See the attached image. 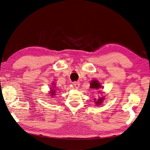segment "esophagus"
I'll return each instance as SVG.
<instances>
[{"instance_id":"34e87169","label":"esophagus","mask_w":150,"mask_h":150,"mask_svg":"<svg viewBox=\"0 0 150 150\" xmlns=\"http://www.w3.org/2000/svg\"><path fill=\"white\" fill-rule=\"evenodd\" d=\"M73 85L74 86V87H75V88H78L80 87V82H78V81H74V82L73 83Z\"/></svg>"}]
</instances>
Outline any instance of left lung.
I'll return each instance as SVG.
<instances>
[{"label":"left lung","instance_id":"8db88e82","mask_svg":"<svg viewBox=\"0 0 150 150\" xmlns=\"http://www.w3.org/2000/svg\"><path fill=\"white\" fill-rule=\"evenodd\" d=\"M90 88L91 89H96V90H99L100 88H102V86H101L100 83H99L98 81L97 80H92L91 83V84H90ZM100 91H98V92H100ZM100 93H103V92H101ZM98 98L97 100L96 101V99L95 98V103H96V105H97V106H100L101 105V103H103V101H104L105 100V97H100V96H98Z\"/></svg>","mask_w":150,"mask_h":150}]
</instances>
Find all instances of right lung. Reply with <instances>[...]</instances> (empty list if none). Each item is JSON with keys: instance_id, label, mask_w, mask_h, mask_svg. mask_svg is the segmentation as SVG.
I'll return each instance as SVG.
<instances>
[{"instance_id": "1", "label": "right lung", "mask_w": 150, "mask_h": 150, "mask_svg": "<svg viewBox=\"0 0 150 150\" xmlns=\"http://www.w3.org/2000/svg\"><path fill=\"white\" fill-rule=\"evenodd\" d=\"M53 85H54V83H53ZM50 93H51V96H52V97H53V96H56V92H55V89H51V91H50Z\"/></svg>"}]
</instances>
